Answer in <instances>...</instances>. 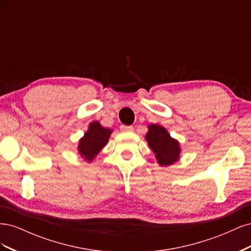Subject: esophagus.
<instances>
[{
	"instance_id": "34e87169",
	"label": "esophagus",
	"mask_w": 251,
	"mask_h": 251,
	"mask_svg": "<svg viewBox=\"0 0 251 251\" xmlns=\"http://www.w3.org/2000/svg\"><path fill=\"white\" fill-rule=\"evenodd\" d=\"M120 130L123 132H132L134 130V127L132 126H126V125H121L120 126Z\"/></svg>"
}]
</instances>
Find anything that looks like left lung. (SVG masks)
<instances>
[{"mask_svg": "<svg viewBox=\"0 0 251 251\" xmlns=\"http://www.w3.org/2000/svg\"><path fill=\"white\" fill-rule=\"evenodd\" d=\"M146 138L156 154L159 164L166 166L178 160L180 154L179 143L171 137L164 127L158 125H150Z\"/></svg>", "mask_w": 251, "mask_h": 251, "instance_id": "left-lung-1", "label": "left lung"}]
</instances>
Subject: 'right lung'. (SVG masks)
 Returning <instances> with one entry per match:
<instances>
[{
    "label": "right lung",
    "instance_id": "right-lung-1",
    "mask_svg": "<svg viewBox=\"0 0 251 251\" xmlns=\"http://www.w3.org/2000/svg\"><path fill=\"white\" fill-rule=\"evenodd\" d=\"M111 130L102 127L100 123H92L89 126L88 132L80 139L78 151L80 155L91 162L100 151L107 144L111 135Z\"/></svg>",
    "mask_w": 251,
    "mask_h": 251
}]
</instances>
